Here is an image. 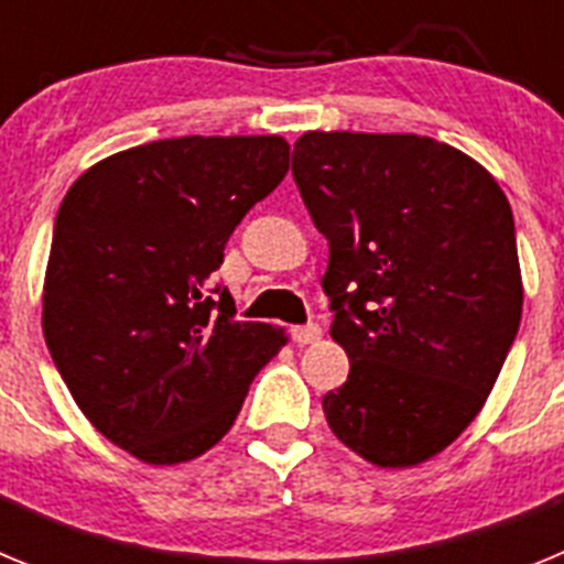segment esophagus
I'll return each mask as SVG.
<instances>
[{
  "instance_id": "esophagus-1",
  "label": "esophagus",
  "mask_w": 564,
  "mask_h": 564,
  "mask_svg": "<svg viewBox=\"0 0 564 564\" xmlns=\"http://www.w3.org/2000/svg\"><path fill=\"white\" fill-rule=\"evenodd\" d=\"M291 338L296 344H302V347H305V344H316L318 338H322V327H318L316 322H311V325H299L291 330Z\"/></svg>"
}]
</instances>
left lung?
Instances as JSON below:
<instances>
[{"label": "left lung", "instance_id": "left-lung-1", "mask_svg": "<svg viewBox=\"0 0 564 564\" xmlns=\"http://www.w3.org/2000/svg\"><path fill=\"white\" fill-rule=\"evenodd\" d=\"M293 181L330 248L322 288L350 358L322 398L333 435L376 466L430 460L482 410L520 330L506 194L421 134L305 132Z\"/></svg>", "mask_w": 564, "mask_h": 564}]
</instances>
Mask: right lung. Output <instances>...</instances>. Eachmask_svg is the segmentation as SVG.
I'll return each mask as SVG.
<instances>
[{"label":"right lung","mask_w":564,"mask_h":564,"mask_svg":"<svg viewBox=\"0 0 564 564\" xmlns=\"http://www.w3.org/2000/svg\"><path fill=\"white\" fill-rule=\"evenodd\" d=\"M288 158L276 134L152 141L87 169L58 208L50 356L78 410L138 460L172 466L212 449L285 344L276 327L237 322L212 276Z\"/></svg>","instance_id":"right-lung-1"}]
</instances>
